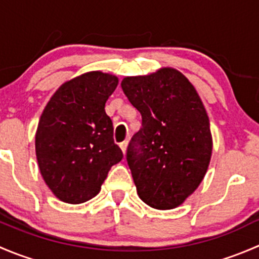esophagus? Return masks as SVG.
Segmentation results:
<instances>
[{
	"label": "esophagus",
	"mask_w": 259,
	"mask_h": 259,
	"mask_svg": "<svg viewBox=\"0 0 259 259\" xmlns=\"http://www.w3.org/2000/svg\"><path fill=\"white\" fill-rule=\"evenodd\" d=\"M126 148H127V142H122L120 143V149L122 150V153H126Z\"/></svg>",
	"instance_id": "esophagus-1"
}]
</instances>
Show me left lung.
<instances>
[{"instance_id":"obj_1","label":"left lung","mask_w":259,"mask_h":259,"mask_svg":"<svg viewBox=\"0 0 259 259\" xmlns=\"http://www.w3.org/2000/svg\"><path fill=\"white\" fill-rule=\"evenodd\" d=\"M121 89L142 114L126 160L138 195L155 209H173L199 187L209 165V117L190 81L171 67L127 76Z\"/></svg>"}]
</instances>
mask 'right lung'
<instances>
[{
	"instance_id": "1",
	"label": "right lung",
	"mask_w": 259,
	"mask_h": 259,
	"mask_svg": "<svg viewBox=\"0 0 259 259\" xmlns=\"http://www.w3.org/2000/svg\"><path fill=\"white\" fill-rule=\"evenodd\" d=\"M116 76L90 71L62 83L51 96L35 137L41 176L60 200L80 204L95 197L122 159L105 103Z\"/></svg>"
}]
</instances>
